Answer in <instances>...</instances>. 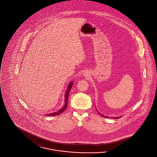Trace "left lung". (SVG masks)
<instances>
[{
    "label": "left lung",
    "instance_id": "obj_1",
    "mask_svg": "<svg viewBox=\"0 0 157 157\" xmlns=\"http://www.w3.org/2000/svg\"><path fill=\"white\" fill-rule=\"evenodd\" d=\"M102 117H104L102 115H101ZM105 118H108V117H104ZM120 117H117V118H115V119H117V118H120Z\"/></svg>",
    "mask_w": 157,
    "mask_h": 157
}]
</instances>
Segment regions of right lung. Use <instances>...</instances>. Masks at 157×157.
<instances>
[{
	"label": "right lung",
	"instance_id": "1",
	"mask_svg": "<svg viewBox=\"0 0 157 157\" xmlns=\"http://www.w3.org/2000/svg\"><path fill=\"white\" fill-rule=\"evenodd\" d=\"M73 85V82H71L69 83V86H68V88H67V92L65 94V104L64 105V106L63 108H62V109H60L59 111H58V112H53L51 113H49V114H47V116H56V115H59V114H60L62 112H63L65 109L67 108V99H68V97H69V94L70 92V90H71V88Z\"/></svg>",
	"mask_w": 157,
	"mask_h": 157
}]
</instances>
